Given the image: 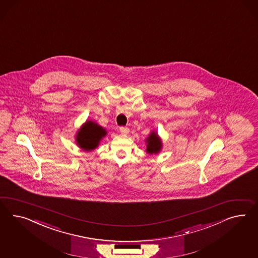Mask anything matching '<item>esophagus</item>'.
Here are the masks:
<instances>
[{"label":"esophagus","mask_w":258,"mask_h":258,"mask_svg":"<svg viewBox=\"0 0 258 258\" xmlns=\"http://www.w3.org/2000/svg\"><path fill=\"white\" fill-rule=\"evenodd\" d=\"M119 131H120V133H122V134H127V133H130V130L126 126H120Z\"/></svg>","instance_id":"34e87169"}]
</instances>
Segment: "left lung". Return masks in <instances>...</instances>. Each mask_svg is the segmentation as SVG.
I'll use <instances>...</instances> for the list:
<instances>
[{
    "mask_svg": "<svg viewBox=\"0 0 258 258\" xmlns=\"http://www.w3.org/2000/svg\"><path fill=\"white\" fill-rule=\"evenodd\" d=\"M147 152L148 154H158L162 147V143L156 132H152L148 135L147 139Z\"/></svg>",
    "mask_w": 258,
    "mask_h": 258,
    "instance_id": "1",
    "label": "left lung"
}]
</instances>
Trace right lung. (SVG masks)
<instances>
[{"mask_svg": "<svg viewBox=\"0 0 258 258\" xmlns=\"http://www.w3.org/2000/svg\"><path fill=\"white\" fill-rule=\"evenodd\" d=\"M106 134V130L101 125L93 121H86L77 133V145L85 151L94 150Z\"/></svg>", "mask_w": 258, "mask_h": 258, "instance_id": "obj_1", "label": "right lung"}]
</instances>
